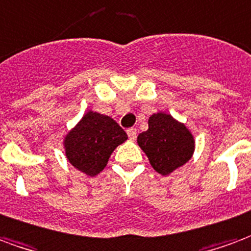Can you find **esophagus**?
<instances>
[{
	"instance_id": "obj_1",
	"label": "esophagus",
	"mask_w": 251,
	"mask_h": 251,
	"mask_svg": "<svg viewBox=\"0 0 251 251\" xmlns=\"http://www.w3.org/2000/svg\"><path fill=\"white\" fill-rule=\"evenodd\" d=\"M127 133L128 138L131 139V140H135L136 136H138V129L136 128H129V129H127Z\"/></svg>"
}]
</instances>
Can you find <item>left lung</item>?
I'll use <instances>...</instances> for the list:
<instances>
[{
  "label": "left lung",
  "instance_id": "obj_1",
  "mask_svg": "<svg viewBox=\"0 0 251 251\" xmlns=\"http://www.w3.org/2000/svg\"><path fill=\"white\" fill-rule=\"evenodd\" d=\"M139 147L156 173L168 175L191 159L195 140L183 123L164 112L148 119V129L138 136Z\"/></svg>",
  "mask_w": 251,
  "mask_h": 251
}]
</instances>
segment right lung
Segmentation results:
<instances>
[{"label": "right lung", "mask_w": 251, "mask_h": 251, "mask_svg": "<svg viewBox=\"0 0 251 251\" xmlns=\"http://www.w3.org/2000/svg\"><path fill=\"white\" fill-rule=\"evenodd\" d=\"M127 139L112 118L88 111L64 139L65 156L78 171L95 176L107 166L113 150Z\"/></svg>", "instance_id": "obj_1"}]
</instances>
